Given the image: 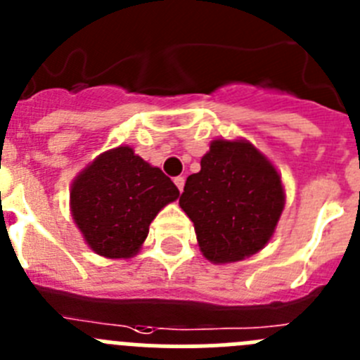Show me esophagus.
<instances>
[{
  "instance_id": "esophagus-1",
  "label": "esophagus",
  "mask_w": 360,
  "mask_h": 360,
  "mask_svg": "<svg viewBox=\"0 0 360 360\" xmlns=\"http://www.w3.org/2000/svg\"><path fill=\"white\" fill-rule=\"evenodd\" d=\"M174 183H176V186L179 188V191H183V188H184V177H176V179H174Z\"/></svg>"
}]
</instances>
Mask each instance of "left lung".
<instances>
[{"mask_svg": "<svg viewBox=\"0 0 360 360\" xmlns=\"http://www.w3.org/2000/svg\"><path fill=\"white\" fill-rule=\"evenodd\" d=\"M179 206L193 221L197 241L213 263H231L268 243L284 207L274 165L247 142L214 140L200 172L184 184Z\"/></svg>", "mask_w": 360, "mask_h": 360, "instance_id": "8db88e82", "label": "left lung"}]
</instances>
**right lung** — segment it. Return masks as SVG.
<instances>
[{
	"label": "right lung",
	"instance_id": "1",
	"mask_svg": "<svg viewBox=\"0 0 360 360\" xmlns=\"http://www.w3.org/2000/svg\"><path fill=\"white\" fill-rule=\"evenodd\" d=\"M179 190L131 147L101 154L72 184L70 210L94 252L120 259L139 252L150 221Z\"/></svg>",
	"mask_w": 360,
	"mask_h": 360
}]
</instances>
